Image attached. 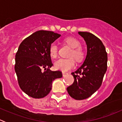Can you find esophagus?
I'll return each mask as SVG.
<instances>
[{
    "label": "esophagus",
    "mask_w": 122,
    "mask_h": 122,
    "mask_svg": "<svg viewBox=\"0 0 122 122\" xmlns=\"http://www.w3.org/2000/svg\"><path fill=\"white\" fill-rule=\"evenodd\" d=\"M67 75H68V73H67V72H62V76H63V77H66V76H67Z\"/></svg>",
    "instance_id": "obj_1"
}]
</instances>
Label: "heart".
I'll return each mask as SVG.
<instances>
[{"label":"heart","mask_w":122,"mask_h":122,"mask_svg":"<svg viewBox=\"0 0 122 122\" xmlns=\"http://www.w3.org/2000/svg\"><path fill=\"white\" fill-rule=\"evenodd\" d=\"M64 42L71 48V51L69 53L68 58H60L54 64V67L56 70L62 72H67L73 68L75 66V60L77 62L83 61L85 57V52L81 47V43L77 39L74 38H67L64 39ZM50 56L55 58L58 55V48L55 43L50 45L49 48Z\"/></svg>","instance_id":"b5f03b06"}]
</instances>
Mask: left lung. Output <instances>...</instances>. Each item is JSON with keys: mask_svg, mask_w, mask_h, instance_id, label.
<instances>
[{"mask_svg": "<svg viewBox=\"0 0 122 122\" xmlns=\"http://www.w3.org/2000/svg\"><path fill=\"white\" fill-rule=\"evenodd\" d=\"M87 44L84 63L72 72L74 81L67 87L69 95L78 100L90 97L100 87L107 70V54L100 39L87 32H78Z\"/></svg>", "mask_w": 122, "mask_h": 122, "instance_id": "left-lung-1", "label": "left lung"}]
</instances>
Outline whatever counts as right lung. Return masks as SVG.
Listing matches in <instances>:
<instances>
[{
	"label": "right lung",
	"instance_id": "add662e5",
	"mask_svg": "<svg viewBox=\"0 0 122 122\" xmlns=\"http://www.w3.org/2000/svg\"><path fill=\"white\" fill-rule=\"evenodd\" d=\"M60 36L52 31L38 30L19 45L15 55V70L20 88L31 97L41 99L47 96L52 81L62 77L61 71L50 69L53 64L49 48Z\"/></svg>",
	"mask_w": 122,
	"mask_h": 122
}]
</instances>
